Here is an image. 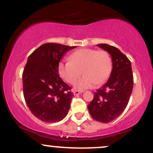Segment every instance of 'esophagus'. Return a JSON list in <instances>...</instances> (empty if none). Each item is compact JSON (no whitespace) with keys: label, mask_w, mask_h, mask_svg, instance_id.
<instances>
[{"label":"esophagus","mask_w":153,"mask_h":153,"mask_svg":"<svg viewBox=\"0 0 153 153\" xmlns=\"http://www.w3.org/2000/svg\"><path fill=\"white\" fill-rule=\"evenodd\" d=\"M73 94L75 95V96H78L79 94H80L82 93V91H78V90H73Z\"/></svg>","instance_id":"34e87169"}]
</instances>
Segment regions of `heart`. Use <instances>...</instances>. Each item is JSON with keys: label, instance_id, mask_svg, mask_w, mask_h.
<instances>
[{"label": "heart", "instance_id": "b5f03b06", "mask_svg": "<svg viewBox=\"0 0 153 153\" xmlns=\"http://www.w3.org/2000/svg\"><path fill=\"white\" fill-rule=\"evenodd\" d=\"M113 68L111 55L105 50L82 48L70 56V61L59 63V74L65 81L73 84L80 75L75 88L80 90L90 88L95 84L101 85L108 80Z\"/></svg>", "mask_w": 153, "mask_h": 153}]
</instances>
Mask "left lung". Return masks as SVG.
I'll use <instances>...</instances> for the list:
<instances>
[{
	"instance_id": "8db88e82",
	"label": "left lung",
	"mask_w": 153,
	"mask_h": 153,
	"mask_svg": "<svg viewBox=\"0 0 153 153\" xmlns=\"http://www.w3.org/2000/svg\"><path fill=\"white\" fill-rule=\"evenodd\" d=\"M97 46L111 54L113 68L106 84L95 92L88 109L95 120L108 123L117 118L127 107L132 92L133 73L130 60L118 48L107 44Z\"/></svg>"
}]
</instances>
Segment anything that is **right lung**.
<instances>
[{"instance_id":"1","label":"right lung","mask_w":153,"mask_h":153,"mask_svg":"<svg viewBox=\"0 0 153 153\" xmlns=\"http://www.w3.org/2000/svg\"><path fill=\"white\" fill-rule=\"evenodd\" d=\"M75 47L46 43L28 57L22 75L24 99L42 122H57L68 114L73 94L59 77L58 66L62 56Z\"/></svg>"}]
</instances>
